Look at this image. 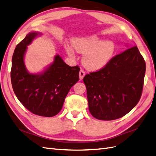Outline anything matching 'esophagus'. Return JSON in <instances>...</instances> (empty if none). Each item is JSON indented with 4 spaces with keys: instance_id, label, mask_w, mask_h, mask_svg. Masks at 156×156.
<instances>
[{
    "instance_id": "esophagus-1",
    "label": "esophagus",
    "mask_w": 156,
    "mask_h": 156,
    "mask_svg": "<svg viewBox=\"0 0 156 156\" xmlns=\"http://www.w3.org/2000/svg\"><path fill=\"white\" fill-rule=\"evenodd\" d=\"M85 72L84 71V70H83V69L80 70V71H79V79L81 80L83 79V77H85Z\"/></svg>"
}]
</instances>
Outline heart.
I'll return each instance as SVG.
<instances>
[{
	"label": "heart",
	"mask_w": 156,
	"mask_h": 156,
	"mask_svg": "<svg viewBox=\"0 0 156 156\" xmlns=\"http://www.w3.org/2000/svg\"><path fill=\"white\" fill-rule=\"evenodd\" d=\"M72 46L77 52L84 54L83 63L85 68L91 71L104 68L112 60L115 47L112 41H104L96 35L77 38L73 40ZM69 56H74L73 49L66 46Z\"/></svg>",
	"instance_id": "obj_1"
}]
</instances>
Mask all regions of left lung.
I'll return each mask as SVG.
<instances>
[{
	"label": "left lung",
	"instance_id": "8db88e82",
	"mask_svg": "<svg viewBox=\"0 0 156 156\" xmlns=\"http://www.w3.org/2000/svg\"><path fill=\"white\" fill-rule=\"evenodd\" d=\"M146 63L136 46L112 58L104 68L87 74L88 109L100 120L121 118L139 102Z\"/></svg>",
	"mask_w": 156,
	"mask_h": 156
}]
</instances>
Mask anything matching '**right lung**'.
Masks as SVG:
<instances>
[{
	"instance_id": "obj_1",
	"label": "right lung",
	"mask_w": 156,
	"mask_h": 156,
	"mask_svg": "<svg viewBox=\"0 0 156 156\" xmlns=\"http://www.w3.org/2000/svg\"><path fill=\"white\" fill-rule=\"evenodd\" d=\"M39 33L32 32L17 44L12 56L11 82L17 98L35 115L53 117L60 112L67 94L79 79V66L70 67L56 55L41 74L29 73L24 64L27 46Z\"/></svg>"
}]
</instances>
